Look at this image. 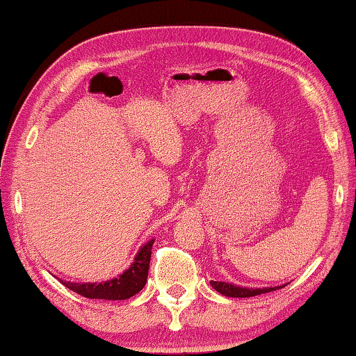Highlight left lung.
<instances>
[{
	"label": "left lung",
	"mask_w": 356,
	"mask_h": 356,
	"mask_svg": "<svg viewBox=\"0 0 356 356\" xmlns=\"http://www.w3.org/2000/svg\"><path fill=\"white\" fill-rule=\"evenodd\" d=\"M210 285L213 286L215 291H218L222 296L227 298H251V296H258V294H264V293H270L275 291L282 286H269V288H247V286H238L234 285V283H227V282H210Z\"/></svg>",
	"instance_id": "obj_1"
}]
</instances>
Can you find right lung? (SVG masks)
Segmentation results:
<instances>
[{
  "mask_svg": "<svg viewBox=\"0 0 356 356\" xmlns=\"http://www.w3.org/2000/svg\"><path fill=\"white\" fill-rule=\"evenodd\" d=\"M154 238L146 242L138 250L132 264L125 269L121 275L109 278L102 283H73L62 282L71 291L81 294V296L89 299H106V300H124L135 296L143 289L147 280V270H149L151 250Z\"/></svg>",
  "mask_w": 356,
  "mask_h": 356,
  "instance_id": "1",
  "label": "right lung"
}]
</instances>
